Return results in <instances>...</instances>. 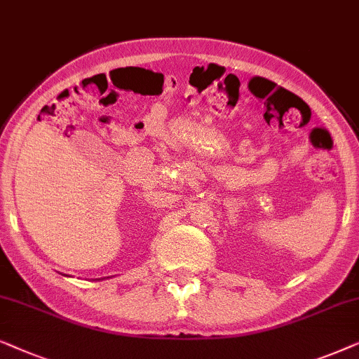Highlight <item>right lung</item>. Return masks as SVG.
Wrapping results in <instances>:
<instances>
[{"mask_svg": "<svg viewBox=\"0 0 359 359\" xmlns=\"http://www.w3.org/2000/svg\"><path fill=\"white\" fill-rule=\"evenodd\" d=\"M102 279H104V277H102ZM102 279H97V280H102Z\"/></svg>", "mask_w": 359, "mask_h": 359, "instance_id": "add662e5", "label": "right lung"}]
</instances>
